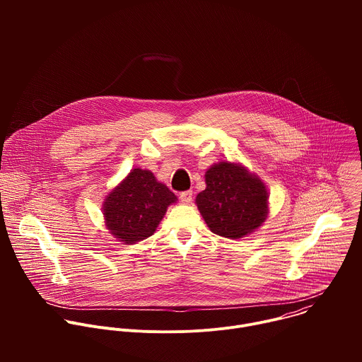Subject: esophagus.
I'll list each match as a JSON object with an SVG mask.
<instances>
[{
    "mask_svg": "<svg viewBox=\"0 0 362 362\" xmlns=\"http://www.w3.org/2000/svg\"><path fill=\"white\" fill-rule=\"evenodd\" d=\"M179 197H180L182 203H190V202H192V197H193V192H192V190H186V192H182Z\"/></svg>",
    "mask_w": 362,
    "mask_h": 362,
    "instance_id": "34e87169",
    "label": "esophagus"
}]
</instances>
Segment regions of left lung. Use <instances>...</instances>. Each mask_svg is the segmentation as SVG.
<instances>
[{"label":"left lung","mask_w":362,"mask_h":362,"mask_svg":"<svg viewBox=\"0 0 362 362\" xmlns=\"http://www.w3.org/2000/svg\"><path fill=\"white\" fill-rule=\"evenodd\" d=\"M204 177L206 189L196 204L214 233L239 239L265 222L268 190L259 177L229 162L214 165Z\"/></svg>","instance_id":"1"}]
</instances>
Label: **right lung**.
Here are the masks:
<instances>
[{
	"instance_id": "1",
	"label": "right lung",
	"mask_w": 362,
	"mask_h": 362,
	"mask_svg": "<svg viewBox=\"0 0 362 362\" xmlns=\"http://www.w3.org/2000/svg\"><path fill=\"white\" fill-rule=\"evenodd\" d=\"M176 199L175 193L159 183L151 172L134 169L103 204L106 226L119 240L136 243L153 235L168 206Z\"/></svg>"
}]
</instances>
